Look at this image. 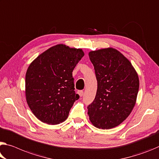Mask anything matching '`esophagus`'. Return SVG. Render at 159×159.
<instances>
[{
    "label": "esophagus",
    "instance_id": "obj_1",
    "mask_svg": "<svg viewBox=\"0 0 159 159\" xmlns=\"http://www.w3.org/2000/svg\"><path fill=\"white\" fill-rule=\"evenodd\" d=\"M78 94H79L80 97L84 95V91L83 90H78Z\"/></svg>",
    "mask_w": 159,
    "mask_h": 159
}]
</instances>
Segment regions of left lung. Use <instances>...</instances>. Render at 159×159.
Wrapping results in <instances>:
<instances>
[{
    "label": "left lung",
    "mask_w": 159,
    "mask_h": 159,
    "mask_svg": "<svg viewBox=\"0 0 159 159\" xmlns=\"http://www.w3.org/2000/svg\"><path fill=\"white\" fill-rule=\"evenodd\" d=\"M98 81L96 95L88 106L90 120L99 129L115 127L134 108L139 87L138 75L127 58L107 48L89 52Z\"/></svg>",
    "instance_id": "1"
}]
</instances>
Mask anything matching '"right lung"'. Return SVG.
<instances>
[{
    "mask_svg": "<svg viewBox=\"0 0 159 159\" xmlns=\"http://www.w3.org/2000/svg\"><path fill=\"white\" fill-rule=\"evenodd\" d=\"M84 56L82 49L57 44L32 61L25 75V95L37 118L49 125L64 122L79 98L73 70Z\"/></svg>",
    "mask_w": 159,
    "mask_h": 159,
    "instance_id": "add662e5",
    "label": "right lung"
}]
</instances>
